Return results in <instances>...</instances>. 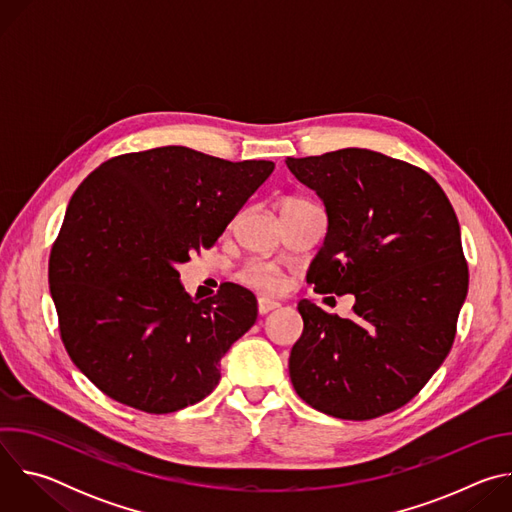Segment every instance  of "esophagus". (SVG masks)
<instances>
[{"instance_id": "1", "label": "esophagus", "mask_w": 512, "mask_h": 512, "mask_svg": "<svg viewBox=\"0 0 512 512\" xmlns=\"http://www.w3.org/2000/svg\"><path fill=\"white\" fill-rule=\"evenodd\" d=\"M275 308H279V302H273V300H267V298H259V302H257V310H259L261 316L269 314Z\"/></svg>"}]
</instances>
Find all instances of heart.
Returning a JSON list of instances; mask_svg holds the SVG:
<instances>
[{
	"label": "heart",
	"instance_id": "heart-1",
	"mask_svg": "<svg viewBox=\"0 0 512 512\" xmlns=\"http://www.w3.org/2000/svg\"><path fill=\"white\" fill-rule=\"evenodd\" d=\"M294 202H306L300 198H289L285 200V204H294ZM283 204V206H285ZM241 281L259 289V291H267V294H277V291L283 287L285 277L283 271L267 261H249L243 269H241Z\"/></svg>",
	"mask_w": 512,
	"mask_h": 512
}]
</instances>
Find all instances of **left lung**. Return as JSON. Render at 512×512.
<instances>
[{"label": "left lung", "instance_id": "left-lung-1", "mask_svg": "<svg viewBox=\"0 0 512 512\" xmlns=\"http://www.w3.org/2000/svg\"><path fill=\"white\" fill-rule=\"evenodd\" d=\"M318 192L328 235L308 269L318 294H354L352 320L302 300L289 379L314 409L364 421L409 403L446 360L468 294L458 216L425 170L346 148L287 158Z\"/></svg>", "mask_w": 512, "mask_h": 512}]
</instances>
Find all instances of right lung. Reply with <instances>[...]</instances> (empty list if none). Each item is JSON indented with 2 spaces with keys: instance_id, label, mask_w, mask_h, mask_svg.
Returning <instances> with one entry per match:
<instances>
[{
  "instance_id": "obj_1",
  "label": "right lung",
  "mask_w": 512,
  "mask_h": 512,
  "mask_svg": "<svg viewBox=\"0 0 512 512\" xmlns=\"http://www.w3.org/2000/svg\"><path fill=\"white\" fill-rule=\"evenodd\" d=\"M273 168L166 145L103 162L72 194L48 283L60 340L99 391L154 415L212 393L257 300L227 281L198 302L178 265L214 247Z\"/></svg>"
}]
</instances>
